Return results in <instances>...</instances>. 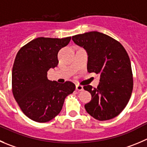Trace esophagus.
Wrapping results in <instances>:
<instances>
[{
	"instance_id": "1",
	"label": "esophagus",
	"mask_w": 147,
	"mask_h": 147,
	"mask_svg": "<svg viewBox=\"0 0 147 147\" xmlns=\"http://www.w3.org/2000/svg\"><path fill=\"white\" fill-rule=\"evenodd\" d=\"M83 86L82 85H79V84H76V89L77 91H82L83 90Z\"/></svg>"
}]
</instances>
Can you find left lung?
Here are the masks:
<instances>
[{
  "mask_svg": "<svg viewBox=\"0 0 147 147\" xmlns=\"http://www.w3.org/2000/svg\"><path fill=\"white\" fill-rule=\"evenodd\" d=\"M72 40L87 53L88 72L100 75L97 88L84 86L92 94L84 105L86 112L98 121L116 117L128 104L134 86L126 50L119 42L98 32L73 36Z\"/></svg>",
  "mask_w": 147,
  "mask_h": 147,
  "instance_id": "left-lung-1",
  "label": "left lung"
}]
</instances>
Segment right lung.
<instances>
[{
	"label": "right lung",
	"instance_id": "1",
	"mask_svg": "<svg viewBox=\"0 0 147 147\" xmlns=\"http://www.w3.org/2000/svg\"><path fill=\"white\" fill-rule=\"evenodd\" d=\"M65 38L38 37L22 47L12 69V92L25 115L45 123L62 110L65 98L76 86L71 82L59 84L47 79V71L58 64V53L69 43Z\"/></svg>",
	"mask_w": 147,
	"mask_h": 147
}]
</instances>
